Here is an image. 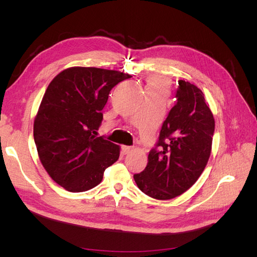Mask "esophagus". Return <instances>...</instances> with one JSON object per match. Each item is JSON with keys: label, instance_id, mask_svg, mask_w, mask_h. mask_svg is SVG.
Masks as SVG:
<instances>
[{"label": "esophagus", "instance_id": "esophagus-1", "mask_svg": "<svg viewBox=\"0 0 257 257\" xmlns=\"http://www.w3.org/2000/svg\"><path fill=\"white\" fill-rule=\"evenodd\" d=\"M132 150H133V147H130V146H122L121 147V151H122L123 154H127Z\"/></svg>", "mask_w": 257, "mask_h": 257}]
</instances>
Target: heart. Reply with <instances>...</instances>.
Returning <instances> with one entry per match:
<instances>
[{
  "mask_svg": "<svg viewBox=\"0 0 257 257\" xmlns=\"http://www.w3.org/2000/svg\"><path fill=\"white\" fill-rule=\"evenodd\" d=\"M148 92H157V93H164L166 94L168 91V82L160 78V77H151V78L148 79Z\"/></svg>",
  "mask_w": 257,
  "mask_h": 257,
  "instance_id": "heart-1",
  "label": "heart"
}]
</instances>
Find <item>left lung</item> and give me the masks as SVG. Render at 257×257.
Wrapping results in <instances>:
<instances>
[{
	"mask_svg": "<svg viewBox=\"0 0 257 257\" xmlns=\"http://www.w3.org/2000/svg\"><path fill=\"white\" fill-rule=\"evenodd\" d=\"M176 104L163 122L148 164L134 180L142 192L166 200L181 195L197 181L211 153L213 114L204 93L189 81L179 80Z\"/></svg>",
	"mask_w": 257,
	"mask_h": 257,
	"instance_id": "obj_1",
	"label": "left lung"
}]
</instances>
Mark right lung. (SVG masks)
Instances as JSON below:
<instances>
[{
  "label": "right lung",
  "instance_id": "add662e5",
  "mask_svg": "<svg viewBox=\"0 0 257 257\" xmlns=\"http://www.w3.org/2000/svg\"><path fill=\"white\" fill-rule=\"evenodd\" d=\"M131 75L96 67H71L54 77L34 120V142L48 175L69 192L100 183L118 161L119 146L96 131L113 87Z\"/></svg>",
  "mask_w": 257,
  "mask_h": 257
}]
</instances>
